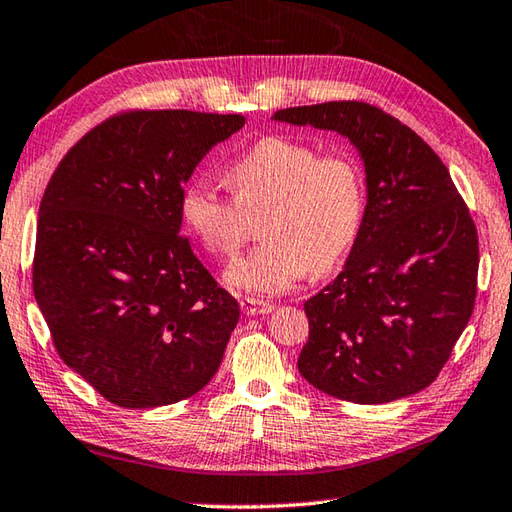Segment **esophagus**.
Returning a JSON list of instances; mask_svg holds the SVG:
<instances>
[{
	"mask_svg": "<svg viewBox=\"0 0 512 512\" xmlns=\"http://www.w3.org/2000/svg\"><path fill=\"white\" fill-rule=\"evenodd\" d=\"M241 307L247 316H260V314H269L274 305L271 302H263V300H256V298H243L241 300Z\"/></svg>",
	"mask_w": 512,
	"mask_h": 512,
	"instance_id": "esophagus-1",
	"label": "esophagus"
}]
</instances>
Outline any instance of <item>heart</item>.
Instances as JSON below:
<instances>
[{"mask_svg": "<svg viewBox=\"0 0 512 512\" xmlns=\"http://www.w3.org/2000/svg\"><path fill=\"white\" fill-rule=\"evenodd\" d=\"M232 196L194 181L181 216L207 252L232 256L249 236L247 214L260 212L265 238L225 271V283L254 296L294 287L311 267L329 271L356 243L364 212V176L347 152L320 154L300 139L269 134L229 165Z\"/></svg>", "mask_w": 512, "mask_h": 512, "instance_id": "heart-1", "label": "heart"}]
</instances>
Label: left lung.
<instances>
[{
    "instance_id": "left-lung-1",
    "label": "left lung",
    "mask_w": 512,
    "mask_h": 512,
    "mask_svg": "<svg viewBox=\"0 0 512 512\" xmlns=\"http://www.w3.org/2000/svg\"><path fill=\"white\" fill-rule=\"evenodd\" d=\"M274 119L342 134L367 172V210L347 263L305 302L298 371L356 404L426 389L477 294V229L446 165L409 125L364 101L285 108Z\"/></svg>"
}]
</instances>
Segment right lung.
<instances>
[{"label": "right lung", "mask_w": 512, "mask_h": 512, "mask_svg": "<svg viewBox=\"0 0 512 512\" xmlns=\"http://www.w3.org/2000/svg\"><path fill=\"white\" fill-rule=\"evenodd\" d=\"M243 114L128 110L81 137L39 205L35 300L52 344L108 402L192 398L241 316L181 234V194Z\"/></svg>", "instance_id": "1"}]
</instances>
